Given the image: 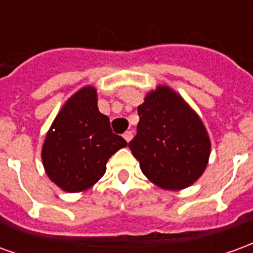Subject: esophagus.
<instances>
[{
  "mask_svg": "<svg viewBox=\"0 0 253 253\" xmlns=\"http://www.w3.org/2000/svg\"><path fill=\"white\" fill-rule=\"evenodd\" d=\"M123 138L126 139L127 142H130V141L132 139V132L131 131H126L125 134H123Z\"/></svg>",
  "mask_w": 253,
  "mask_h": 253,
  "instance_id": "1",
  "label": "esophagus"
}]
</instances>
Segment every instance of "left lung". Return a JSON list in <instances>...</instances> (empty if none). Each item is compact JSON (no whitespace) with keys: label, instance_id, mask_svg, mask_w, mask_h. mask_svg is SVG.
<instances>
[{"label":"left lung","instance_id":"1","mask_svg":"<svg viewBox=\"0 0 253 253\" xmlns=\"http://www.w3.org/2000/svg\"><path fill=\"white\" fill-rule=\"evenodd\" d=\"M143 100L137 135L128 143L142 173L163 190L192 186L206 169L211 150L201 116L167 85H157Z\"/></svg>","mask_w":253,"mask_h":253}]
</instances>
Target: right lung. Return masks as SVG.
Returning a JSON list of instances; mask_svg holds the SVG:
<instances>
[{"label":"right lung","instance_id":"add662e5","mask_svg":"<svg viewBox=\"0 0 253 253\" xmlns=\"http://www.w3.org/2000/svg\"><path fill=\"white\" fill-rule=\"evenodd\" d=\"M126 146L111 130L110 118L99 111L96 88L86 85L55 116L42 146V161L61 190L83 192L103 177L111 156Z\"/></svg>","mask_w":253,"mask_h":253}]
</instances>
